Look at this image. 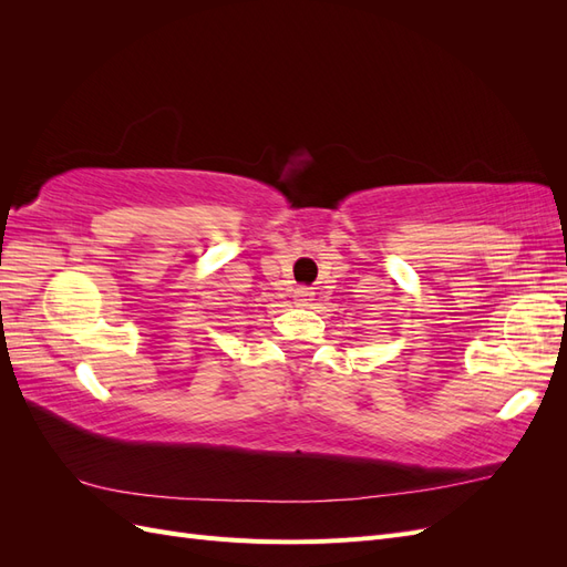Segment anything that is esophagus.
<instances>
[{
	"instance_id": "1",
	"label": "esophagus",
	"mask_w": 567,
	"mask_h": 567,
	"mask_svg": "<svg viewBox=\"0 0 567 567\" xmlns=\"http://www.w3.org/2000/svg\"><path fill=\"white\" fill-rule=\"evenodd\" d=\"M315 300V290L312 288H307V286H300L298 290H296V302L298 305H302V307H307Z\"/></svg>"
}]
</instances>
